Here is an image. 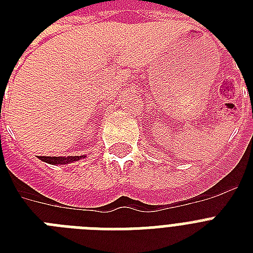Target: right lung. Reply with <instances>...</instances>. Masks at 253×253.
Masks as SVG:
<instances>
[{"instance_id":"right-lung-1","label":"right lung","mask_w":253,"mask_h":253,"mask_svg":"<svg viewBox=\"0 0 253 253\" xmlns=\"http://www.w3.org/2000/svg\"><path fill=\"white\" fill-rule=\"evenodd\" d=\"M85 158V156H69V158H60V156H39L41 160H43L44 163H48V164H53V166H57V164H69V163L77 162L80 159Z\"/></svg>"}]
</instances>
